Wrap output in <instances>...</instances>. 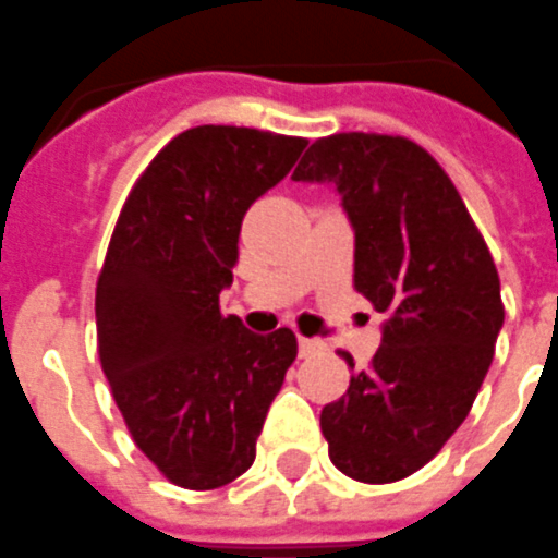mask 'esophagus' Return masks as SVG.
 I'll list each match as a JSON object with an SVG mask.
<instances>
[{
    "label": "esophagus",
    "instance_id": "1",
    "mask_svg": "<svg viewBox=\"0 0 558 558\" xmlns=\"http://www.w3.org/2000/svg\"><path fill=\"white\" fill-rule=\"evenodd\" d=\"M325 351L323 340H307V337H300V356H316Z\"/></svg>",
    "mask_w": 558,
    "mask_h": 558
}]
</instances>
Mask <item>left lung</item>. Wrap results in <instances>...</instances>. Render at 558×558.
<instances>
[{
	"label": "left lung",
	"instance_id": "obj_1",
	"mask_svg": "<svg viewBox=\"0 0 558 558\" xmlns=\"http://www.w3.org/2000/svg\"><path fill=\"white\" fill-rule=\"evenodd\" d=\"M293 181L337 186L356 293L389 316L368 368L319 414L328 456L349 478L391 484L438 456L475 403L505 325L496 262L452 178L403 135L319 137Z\"/></svg>",
	"mask_w": 558,
	"mask_h": 558
}]
</instances>
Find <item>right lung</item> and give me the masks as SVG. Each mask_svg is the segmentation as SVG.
<instances>
[{
	"instance_id": "right-lung-1",
	"label": "right lung",
	"mask_w": 558,
	"mask_h": 558,
	"mask_svg": "<svg viewBox=\"0 0 558 558\" xmlns=\"http://www.w3.org/2000/svg\"><path fill=\"white\" fill-rule=\"evenodd\" d=\"M305 137L195 126L129 190L97 276V356L137 449L175 487L216 489L253 466L262 423L296 360L291 328L221 314L242 218Z\"/></svg>"
}]
</instances>
